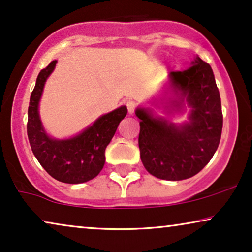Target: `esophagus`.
Listing matches in <instances>:
<instances>
[{"instance_id": "esophagus-1", "label": "esophagus", "mask_w": 252, "mask_h": 252, "mask_svg": "<svg viewBox=\"0 0 252 252\" xmlns=\"http://www.w3.org/2000/svg\"><path fill=\"white\" fill-rule=\"evenodd\" d=\"M126 106H127V110H128V112L132 115V113L134 112V110H135V108H136V103L134 101H127Z\"/></svg>"}]
</instances>
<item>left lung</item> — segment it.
<instances>
[{
  "label": "left lung",
  "instance_id": "1",
  "mask_svg": "<svg viewBox=\"0 0 252 252\" xmlns=\"http://www.w3.org/2000/svg\"><path fill=\"white\" fill-rule=\"evenodd\" d=\"M151 103L167 115L184 113L186 104L190 111L187 122L175 124L154 109L135 110L143 166L163 180L194 177L211 160L221 137V101L211 66L196 56L187 70L170 72L167 91Z\"/></svg>",
  "mask_w": 252,
  "mask_h": 252
}]
</instances>
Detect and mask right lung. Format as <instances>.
Here are the masks:
<instances>
[{"label": "right lung", "mask_w": 252, "mask_h": 252, "mask_svg": "<svg viewBox=\"0 0 252 252\" xmlns=\"http://www.w3.org/2000/svg\"><path fill=\"white\" fill-rule=\"evenodd\" d=\"M57 61L41 70L30 98L27 136L34 156L48 174L65 184H82L94 179L105 163V148L115 135L119 123L127 115L125 105L103 115L92 125L70 139H54L44 129L39 103L47 79Z\"/></svg>", "instance_id": "1"}]
</instances>
